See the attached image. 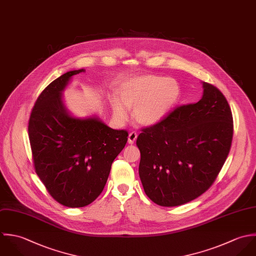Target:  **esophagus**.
Returning <instances> with one entry per match:
<instances>
[{
  "instance_id": "esophagus-1",
  "label": "esophagus",
  "mask_w": 256,
  "mask_h": 256,
  "mask_svg": "<svg viewBox=\"0 0 256 256\" xmlns=\"http://www.w3.org/2000/svg\"><path fill=\"white\" fill-rule=\"evenodd\" d=\"M136 138H138V132H132L128 134V144H134Z\"/></svg>"
}]
</instances>
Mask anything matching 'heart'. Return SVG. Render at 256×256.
<instances>
[{"label":"heart","mask_w":256,"mask_h":256,"mask_svg":"<svg viewBox=\"0 0 256 256\" xmlns=\"http://www.w3.org/2000/svg\"><path fill=\"white\" fill-rule=\"evenodd\" d=\"M180 87L170 77L140 76L124 84L120 90L118 99L112 100L114 116L124 122L128 114V108L134 106V116L144 126H154L161 122L178 101Z\"/></svg>","instance_id":"heart-1"}]
</instances>
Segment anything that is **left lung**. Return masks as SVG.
<instances>
[{"label":"left lung","instance_id":"8db88e82","mask_svg":"<svg viewBox=\"0 0 256 256\" xmlns=\"http://www.w3.org/2000/svg\"><path fill=\"white\" fill-rule=\"evenodd\" d=\"M199 102L171 110L142 128L140 177L148 197L162 206L186 204L204 193L230 154L234 136L230 106L214 85L203 83Z\"/></svg>","mask_w":256,"mask_h":256}]
</instances>
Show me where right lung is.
I'll list each match as a JSON object with an SVG mask.
<instances>
[{"mask_svg":"<svg viewBox=\"0 0 256 256\" xmlns=\"http://www.w3.org/2000/svg\"><path fill=\"white\" fill-rule=\"evenodd\" d=\"M84 71H69L52 81L28 120L34 170L52 198L69 208L85 206L99 197L128 136L97 118H76L66 112L61 92L73 75Z\"/></svg>","mask_w":256,"mask_h":256,"instance_id":"1","label":"right lung"}]
</instances>
